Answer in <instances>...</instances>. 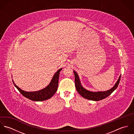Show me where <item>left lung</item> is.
<instances>
[{"instance_id":"1","label":"left lung","mask_w":134,"mask_h":134,"mask_svg":"<svg viewBox=\"0 0 134 134\" xmlns=\"http://www.w3.org/2000/svg\"><path fill=\"white\" fill-rule=\"evenodd\" d=\"M74 75H75V87L77 92L81 96H82L85 98H86L89 100L98 101L99 100H102L110 96L115 90L116 89L117 87L119 85L120 82V78L121 75H120L118 80L115 82V85L110 89L105 91H91L86 89L81 85V81L80 80L79 77L76 71H73Z\"/></svg>"}]
</instances>
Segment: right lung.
<instances>
[{
    "instance_id": "obj_1",
    "label": "right lung",
    "mask_w": 134,
    "mask_h": 134,
    "mask_svg": "<svg viewBox=\"0 0 134 134\" xmlns=\"http://www.w3.org/2000/svg\"><path fill=\"white\" fill-rule=\"evenodd\" d=\"M62 69V68L59 69L55 73L52 78V79L51 80V81L47 86L41 90L37 91L27 92L24 91L15 85L13 80H12V81L14 85L18 89L19 92L25 97L36 102L46 100L51 98L56 92L58 86L59 74Z\"/></svg>"
}]
</instances>
